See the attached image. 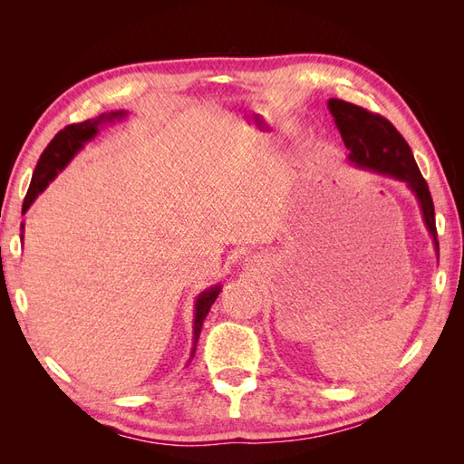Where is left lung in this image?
<instances>
[{
	"label": "left lung",
	"instance_id": "obj_1",
	"mask_svg": "<svg viewBox=\"0 0 464 464\" xmlns=\"http://www.w3.org/2000/svg\"><path fill=\"white\" fill-rule=\"evenodd\" d=\"M327 108L334 120L336 130L341 131L346 149L350 150L346 157L350 164H354L360 170L383 174L402 181L414 193L424 227L431 237L433 251L440 261L433 201L426 179L418 170L409 143L392 128L391 121L360 106L339 101V98H329Z\"/></svg>",
	"mask_w": 464,
	"mask_h": 464
}]
</instances>
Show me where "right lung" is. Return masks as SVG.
<instances>
[{"instance_id": "obj_1", "label": "right lung", "mask_w": 464, "mask_h": 464, "mask_svg": "<svg viewBox=\"0 0 464 464\" xmlns=\"http://www.w3.org/2000/svg\"><path fill=\"white\" fill-rule=\"evenodd\" d=\"M128 118H130L128 110L104 111V114H101L98 118L87 120L82 123L67 125L65 130H62L58 135H55L50 141V145L44 149V152H42V157L34 168L31 188H29V191H26V198L23 203V215L31 208V205L36 201L38 195L44 191L55 178H58V174H62L65 170L69 162H72L77 154L85 149V145L91 143L92 139L101 133L104 125H114L116 121H125ZM21 232H24V222L21 224ZM21 237H23V234H21ZM220 290H222V286L215 285L210 288H205L199 296L195 298V304H193V344H191V353H189L186 366H189V362L195 356L199 334L203 329V321L210 310V305H213L215 300L218 298Z\"/></svg>"}]
</instances>
